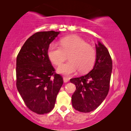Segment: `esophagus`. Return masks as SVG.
<instances>
[{
  "label": "esophagus",
  "mask_w": 131,
  "mask_h": 131,
  "mask_svg": "<svg viewBox=\"0 0 131 131\" xmlns=\"http://www.w3.org/2000/svg\"><path fill=\"white\" fill-rule=\"evenodd\" d=\"M63 80H64V83H67V82L69 81V79L67 78H66V77H64V78H63Z\"/></svg>",
  "instance_id": "1"
}]
</instances>
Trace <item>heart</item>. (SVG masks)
Here are the masks:
<instances>
[{
  "instance_id": "obj_1",
  "label": "heart",
  "mask_w": 131,
  "mask_h": 131,
  "mask_svg": "<svg viewBox=\"0 0 131 131\" xmlns=\"http://www.w3.org/2000/svg\"><path fill=\"white\" fill-rule=\"evenodd\" d=\"M60 45H50L48 51V57L56 66L60 65L69 55L70 60L58 68V73L69 76L78 70L81 73L86 72L94 66L96 58L95 49L81 37L74 35L63 37Z\"/></svg>"
}]
</instances>
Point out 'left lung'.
<instances>
[{"label": "left lung", "instance_id": "left-lung-1", "mask_svg": "<svg viewBox=\"0 0 131 131\" xmlns=\"http://www.w3.org/2000/svg\"><path fill=\"white\" fill-rule=\"evenodd\" d=\"M96 58L94 68L88 74L70 79L76 89L71 103L79 112L95 110L106 98L110 88L112 60L107 48L98 41L95 44Z\"/></svg>", "mask_w": 131, "mask_h": 131}]
</instances>
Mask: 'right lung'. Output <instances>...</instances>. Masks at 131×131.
I'll use <instances>...</instances> for the list:
<instances>
[{"instance_id": "right-lung-1", "label": "right lung", "mask_w": 131, "mask_h": 131, "mask_svg": "<svg viewBox=\"0 0 131 131\" xmlns=\"http://www.w3.org/2000/svg\"><path fill=\"white\" fill-rule=\"evenodd\" d=\"M60 31L37 32L26 41L17 58V88L27 107L39 114L55 106L63 84L48 55L49 45Z\"/></svg>"}]
</instances>
